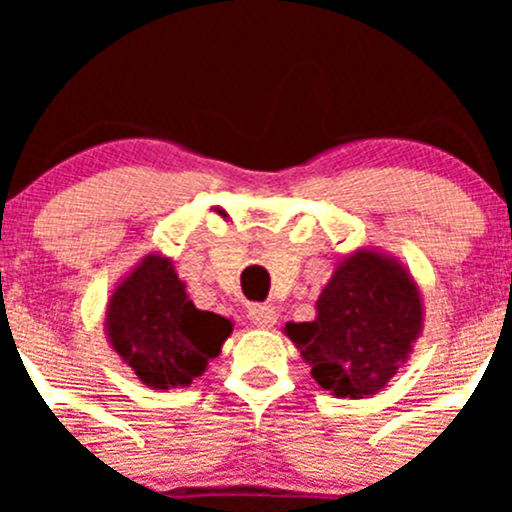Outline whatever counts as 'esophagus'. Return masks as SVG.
I'll return each mask as SVG.
<instances>
[{"instance_id":"obj_1","label":"esophagus","mask_w":512,"mask_h":512,"mask_svg":"<svg viewBox=\"0 0 512 512\" xmlns=\"http://www.w3.org/2000/svg\"><path fill=\"white\" fill-rule=\"evenodd\" d=\"M247 317H250V322L260 329L275 327L277 322V312L270 304H252V307L247 309Z\"/></svg>"}]
</instances>
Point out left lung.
Listing matches in <instances>:
<instances>
[{
    "instance_id": "obj_1",
    "label": "left lung",
    "mask_w": 512,
    "mask_h": 512,
    "mask_svg": "<svg viewBox=\"0 0 512 512\" xmlns=\"http://www.w3.org/2000/svg\"><path fill=\"white\" fill-rule=\"evenodd\" d=\"M423 329L414 275L396 257L359 247L334 265L312 322H287L285 334L337 399H366L386 389L409 361Z\"/></svg>"
}]
</instances>
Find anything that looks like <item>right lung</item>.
<instances>
[{
	"label": "right lung",
	"instance_id": "add662e5",
	"mask_svg": "<svg viewBox=\"0 0 512 512\" xmlns=\"http://www.w3.org/2000/svg\"><path fill=\"white\" fill-rule=\"evenodd\" d=\"M103 327L113 352L156 391L193 384L232 334L230 319L195 307L173 260L160 252L113 287Z\"/></svg>",
	"mask_w": 512,
	"mask_h": 512
}]
</instances>
